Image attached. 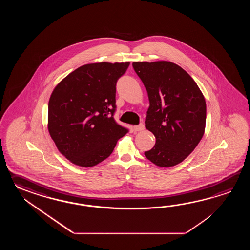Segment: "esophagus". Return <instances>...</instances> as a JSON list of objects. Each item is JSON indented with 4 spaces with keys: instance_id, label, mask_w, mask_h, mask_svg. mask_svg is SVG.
Masks as SVG:
<instances>
[{
    "instance_id": "esophagus-1",
    "label": "esophagus",
    "mask_w": 250,
    "mask_h": 250,
    "mask_svg": "<svg viewBox=\"0 0 250 250\" xmlns=\"http://www.w3.org/2000/svg\"><path fill=\"white\" fill-rule=\"evenodd\" d=\"M144 129H145V126H144L143 123H140L138 126L134 127V130L135 131H142Z\"/></svg>"
}]
</instances>
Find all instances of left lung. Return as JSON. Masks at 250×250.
Masks as SVG:
<instances>
[{
    "label": "left lung",
    "mask_w": 250,
    "mask_h": 250,
    "mask_svg": "<svg viewBox=\"0 0 250 250\" xmlns=\"http://www.w3.org/2000/svg\"><path fill=\"white\" fill-rule=\"evenodd\" d=\"M132 66L147 91L146 127L156 138L145 155L159 167L179 165L205 133L207 104L202 92L189 74L173 62H135Z\"/></svg>",
    "instance_id": "obj_1"
}]
</instances>
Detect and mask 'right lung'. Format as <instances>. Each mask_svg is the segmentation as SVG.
Returning <instances> with one entry per match:
<instances>
[{
  "instance_id": "1",
  "label": "right lung",
  "mask_w": 250,
  "mask_h": 250,
  "mask_svg": "<svg viewBox=\"0 0 250 250\" xmlns=\"http://www.w3.org/2000/svg\"><path fill=\"white\" fill-rule=\"evenodd\" d=\"M129 62L85 64L65 77L48 104V131L72 164L93 167L112 154L127 129L113 119L116 83Z\"/></svg>"
}]
</instances>
